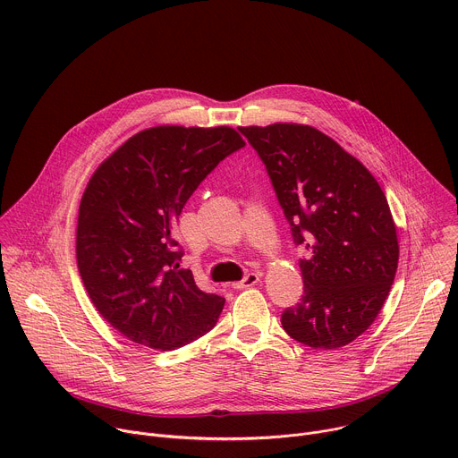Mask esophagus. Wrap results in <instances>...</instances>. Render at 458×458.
<instances>
[{"mask_svg": "<svg viewBox=\"0 0 458 458\" xmlns=\"http://www.w3.org/2000/svg\"><path fill=\"white\" fill-rule=\"evenodd\" d=\"M259 281H260L259 274H248L242 281H239V283H232V288H233V290H244V288L255 286Z\"/></svg>", "mask_w": 458, "mask_h": 458, "instance_id": "obj_1", "label": "esophagus"}]
</instances>
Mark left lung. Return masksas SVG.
I'll return each instance as SVG.
<instances>
[{
	"mask_svg": "<svg viewBox=\"0 0 458 458\" xmlns=\"http://www.w3.org/2000/svg\"><path fill=\"white\" fill-rule=\"evenodd\" d=\"M263 159L293 242L304 293L283 311L284 332L310 346L335 350L377 318L399 265L397 228L369 170L320 130L276 123L239 126Z\"/></svg>",
	"mask_w": 458,
	"mask_h": 458,
	"instance_id": "1",
	"label": "left lung"
}]
</instances>
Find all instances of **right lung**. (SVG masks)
Instances as JSON below:
<instances>
[{
	"label": "right lung",
	"instance_id": "obj_1",
	"mask_svg": "<svg viewBox=\"0 0 458 458\" xmlns=\"http://www.w3.org/2000/svg\"><path fill=\"white\" fill-rule=\"evenodd\" d=\"M244 141L230 126L147 128L90 177L80 205L76 257L87 293L123 337L175 350L210 332L225 299L179 268L172 230L201 181Z\"/></svg>",
	"mask_w": 458,
	"mask_h": 458
}]
</instances>
